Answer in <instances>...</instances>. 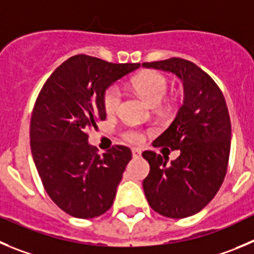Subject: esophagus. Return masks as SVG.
I'll list each match as a JSON object with an SVG mask.
<instances>
[{"instance_id": "obj_1", "label": "esophagus", "mask_w": 254, "mask_h": 254, "mask_svg": "<svg viewBox=\"0 0 254 254\" xmlns=\"http://www.w3.org/2000/svg\"><path fill=\"white\" fill-rule=\"evenodd\" d=\"M131 153H132V156H135V158H136V156H140L141 150L139 148H132Z\"/></svg>"}]
</instances>
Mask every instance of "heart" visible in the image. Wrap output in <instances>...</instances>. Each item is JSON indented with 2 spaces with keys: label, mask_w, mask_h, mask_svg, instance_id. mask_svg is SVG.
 I'll return each mask as SVG.
<instances>
[{
  "label": "heart",
  "mask_w": 254,
  "mask_h": 254,
  "mask_svg": "<svg viewBox=\"0 0 254 254\" xmlns=\"http://www.w3.org/2000/svg\"><path fill=\"white\" fill-rule=\"evenodd\" d=\"M131 87L134 91L143 98L149 105L159 106L167 98L169 92V81L164 75L155 71L139 73L131 80ZM122 103V92L118 86H111L104 94V109L108 114L116 113ZM125 138L132 143H139L143 136L136 130H129L125 132Z\"/></svg>",
  "instance_id": "1"
}]
</instances>
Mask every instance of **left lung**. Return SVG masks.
<instances>
[{
    "instance_id": "left-lung-1",
    "label": "left lung",
    "mask_w": 254,
    "mask_h": 254,
    "mask_svg": "<svg viewBox=\"0 0 254 254\" xmlns=\"http://www.w3.org/2000/svg\"><path fill=\"white\" fill-rule=\"evenodd\" d=\"M143 66L174 73L184 87L175 119L153 141L154 146L178 150L179 156L168 163L167 156L144 151L150 165L144 193L156 213L190 217L214 198L226 177L232 136L228 108L212 77L190 61L173 58Z\"/></svg>"
}]
</instances>
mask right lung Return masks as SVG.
Wrapping results in <instances>:
<instances>
[{
    "mask_svg": "<svg viewBox=\"0 0 254 254\" xmlns=\"http://www.w3.org/2000/svg\"><path fill=\"white\" fill-rule=\"evenodd\" d=\"M139 67L72 56L52 72L37 98L31 153L50 198L72 217H99L113 205L131 151L115 145L99 155L87 141V131L105 120L106 90Z\"/></svg>",
    "mask_w": 254,
    "mask_h": 254,
    "instance_id": "add662e5",
    "label": "right lung"
}]
</instances>
